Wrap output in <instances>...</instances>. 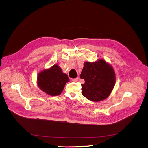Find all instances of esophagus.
I'll use <instances>...</instances> for the list:
<instances>
[{"label":"esophagus","instance_id":"esophagus-1","mask_svg":"<svg viewBox=\"0 0 148 148\" xmlns=\"http://www.w3.org/2000/svg\"><path fill=\"white\" fill-rule=\"evenodd\" d=\"M78 80H79V77H76V78H74V79H72V81H73V82H77V81H78Z\"/></svg>","mask_w":148,"mask_h":148}]
</instances>
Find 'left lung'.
I'll return each mask as SVG.
<instances>
[{"label": "left lung", "mask_w": 148, "mask_h": 148, "mask_svg": "<svg viewBox=\"0 0 148 148\" xmlns=\"http://www.w3.org/2000/svg\"><path fill=\"white\" fill-rule=\"evenodd\" d=\"M80 77L85 80L81 85L82 95L94 102L107 99L115 85L114 69L103 59L92 63L85 62Z\"/></svg>", "instance_id": "obj_1"}]
</instances>
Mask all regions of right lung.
<instances>
[{"instance_id":"1","label":"right lung","mask_w":148,"mask_h":148,"mask_svg":"<svg viewBox=\"0 0 148 148\" xmlns=\"http://www.w3.org/2000/svg\"><path fill=\"white\" fill-rule=\"evenodd\" d=\"M68 82L69 78L67 74L64 73L57 64L43 69L38 73L37 77L38 87L43 92L52 96H56L62 93Z\"/></svg>"}]
</instances>
